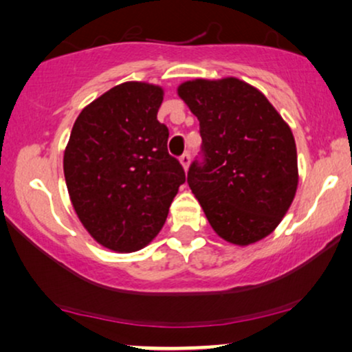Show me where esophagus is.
I'll return each mask as SVG.
<instances>
[{
    "label": "esophagus",
    "instance_id": "obj_1",
    "mask_svg": "<svg viewBox=\"0 0 352 352\" xmlns=\"http://www.w3.org/2000/svg\"><path fill=\"white\" fill-rule=\"evenodd\" d=\"M179 162H181L182 168H184V170L187 171V168H189V165H190V153H189V152L182 153L181 158H179Z\"/></svg>",
    "mask_w": 352,
    "mask_h": 352
}]
</instances>
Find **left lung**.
Segmentation results:
<instances>
[{"instance_id": "8db88e82", "label": "left lung", "mask_w": 352, "mask_h": 352, "mask_svg": "<svg viewBox=\"0 0 352 352\" xmlns=\"http://www.w3.org/2000/svg\"><path fill=\"white\" fill-rule=\"evenodd\" d=\"M200 122L204 160L187 184L214 232L247 247L272 232L298 187L293 133L261 91L239 78L192 80L177 88Z\"/></svg>"}]
</instances>
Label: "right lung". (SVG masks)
Returning <instances> with one entry per match:
<instances>
[{
    "mask_svg": "<svg viewBox=\"0 0 352 352\" xmlns=\"http://www.w3.org/2000/svg\"><path fill=\"white\" fill-rule=\"evenodd\" d=\"M160 86L126 81L81 110L64 153L72 205L96 242L138 252L165 224L186 173L157 120Z\"/></svg>",
    "mask_w": 352,
    "mask_h": 352,
    "instance_id": "obj_1",
    "label": "right lung"
}]
</instances>
